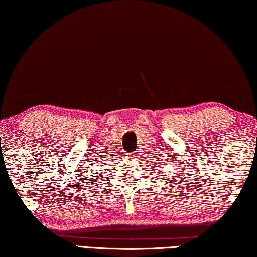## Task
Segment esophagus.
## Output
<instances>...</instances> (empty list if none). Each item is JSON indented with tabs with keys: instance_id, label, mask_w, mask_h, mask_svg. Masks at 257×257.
<instances>
[{
	"instance_id": "esophagus-1",
	"label": "esophagus",
	"mask_w": 257,
	"mask_h": 257,
	"mask_svg": "<svg viewBox=\"0 0 257 257\" xmlns=\"http://www.w3.org/2000/svg\"><path fill=\"white\" fill-rule=\"evenodd\" d=\"M136 155H137V154H136V152H133V154H132L131 156H132V157H134V156H136Z\"/></svg>"
}]
</instances>
